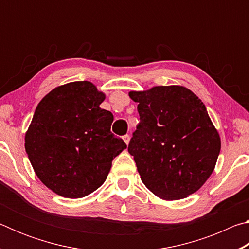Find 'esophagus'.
<instances>
[{
	"instance_id": "34e87169",
	"label": "esophagus",
	"mask_w": 249,
	"mask_h": 249,
	"mask_svg": "<svg viewBox=\"0 0 249 249\" xmlns=\"http://www.w3.org/2000/svg\"><path fill=\"white\" fill-rule=\"evenodd\" d=\"M129 140H130L129 135H124V136H123V141L125 142V144H126V145H128V144H129Z\"/></svg>"
}]
</instances>
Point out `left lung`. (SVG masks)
<instances>
[{"instance_id": "left-lung-1", "label": "left lung", "mask_w": 249, "mask_h": 249, "mask_svg": "<svg viewBox=\"0 0 249 249\" xmlns=\"http://www.w3.org/2000/svg\"><path fill=\"white\" fill-rule=\"evenodd\" d=\"M141 122L128 145L142 183L166 201L196 192L210 178L221 138L203 102L182 86L130 91Z\"/></svg>"}]
</instances>
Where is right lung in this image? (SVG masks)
Returning <instances> with one entry per match:
<instances>
[{
	"label": "right lung",
	"mask_w": 249,
	"mask_h": 249,
	"mask_svg": "<svg viewBox=\"0 0 249 249\" xmlns=\"http://www.w3.org/2000/svg\"><path fill=\"white\" fill-rule=\"evenodd\" d=\"M104 100L92 82L74 81L54 88L37 105L25 149L38 179L58 196L79 199L95 191L126 148L111 133L114 117L100 107Z\"/></svg>",
	"instance_id": "1"
}]
</instances>
